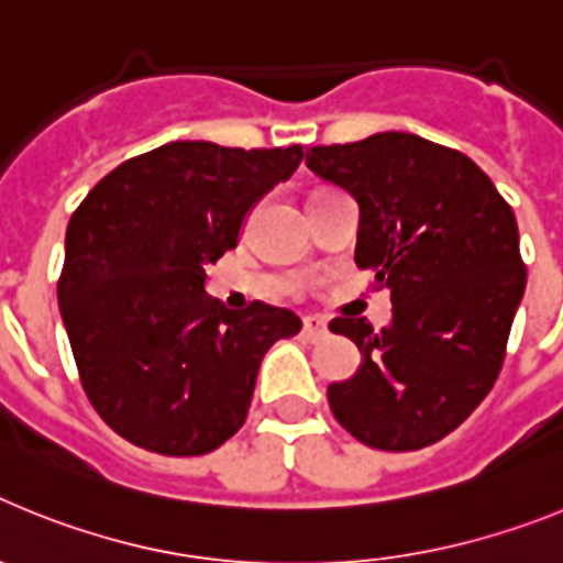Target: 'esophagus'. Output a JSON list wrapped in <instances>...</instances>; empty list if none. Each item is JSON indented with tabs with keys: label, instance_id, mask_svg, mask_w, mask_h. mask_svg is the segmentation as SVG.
<instances>
[{
	"label": "esophagus",
	"instance_id": "obj_1",
	"mask_svg": "<svg viewBox=\"0 0 563 563\" xmlns=\"http://www.w3.org/2000/svg\"><path fill=\"white\" fill-rule=\"evenodd\" d=\"M301 330H305V335L310 338V341H318V338L327 335V321L318 316H307L305 321H301Z\"/></svg>",
	"mask_w": 563,
	"mask_h": 563
}]
</instances>
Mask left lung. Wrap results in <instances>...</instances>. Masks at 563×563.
<instances>
[{"instance_id":"obj_1","label":"left lung","mask_w":563,"mask_h":563,"mask_svg":"<svg viewBox=\"0 0 563 563\" xmlns=\"http://www.w3.org/2000/svg\"><path fill=\"white\" fill-rule=\"evenodd\" d=\"M307 168L361 208L355 265L391 290V324L335 318L361 350L327 400L363 445L417 451L465 422L494 389L525 296L519 228L471 157L411 132L312 146Z\"/></svg>"}]
</instances>
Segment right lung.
Segmentation results:
<instances>
[{
	"instance_id": "add662e5",
	"label": "right lung",
	"mask_w": 563,
	"mask_h": 563,
	"mask_svg": "<svg viewBox=\"0 0 563 563\" xmlns=\"http://www.w3.org/2000/svg\"><path fill=\"white\" fill-rule=\"evenodd\" d=\"M305 152L174 141L109 172L76 208L58 310L84 391L132 445L200 456L236 434L258 363L301 318L253 301L228 310L206 267Z\"/></svg>"
}]
</instances>
